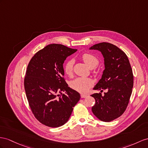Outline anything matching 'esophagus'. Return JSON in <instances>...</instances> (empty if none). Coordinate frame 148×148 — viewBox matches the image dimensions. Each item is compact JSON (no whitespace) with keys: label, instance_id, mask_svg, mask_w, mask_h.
<instances>
[{"label":"esophagus","instance_id":"obj_1","mask_svg":"<svg viewBox=\"0 0 148 148\" xmlns=\"http://www.w3.org/2000/svg\"><path fill=\"white\" fill-rule=\"evenodd\" d=\"M81 98H85V97H87V95H86V94H81Z\"/></svg>","mask_w":148,"mask_h":148}]
</instances>
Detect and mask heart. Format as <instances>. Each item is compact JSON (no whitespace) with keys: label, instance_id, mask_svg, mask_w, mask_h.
<instances>
[{"label":"heart","instance_id":"heart-1","mask_svg":"<svg viewBox=\"0 0 148 148\" xmlns=\"http://www.w3.org/2000/svg\"><path fill=\"white\" fill-rule=\"evenodd\" d=\"M83 61L89 68L95 67L99 64V59L96 56L89 52H85L81 56ZM74 61L73 59L68 60L64 66V72L69 75L73 74ZM93 85V81L91 79L88 77H77L70 82L72 89L80 92H86Z\"/></svg>","mask_w":148,"mask_h":148}]
</instances>
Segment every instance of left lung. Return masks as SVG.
I'll list each match as a JSON object with an SVG mask.
<instances>
[{
    "instance_id": "8db88e82",
    "label": "left lung",
    "mask_w": 148,
    "mask_h": 148,
    "mask_svg": "<svg viewBox=\"0 0 148 148\" xmlns=\"http://www.w3.org/2000/svg\"><path fill=\"white\" fill-rule=\"evenodd\" d=\"M90 49L101 51L104 58L105 69L94 89L106 90L103 95H91L96 101L92 111L101 121L110 122L126 111L133 88V73L127 56L115 45L101 42Z\"/></svg>"
}]
</instances>
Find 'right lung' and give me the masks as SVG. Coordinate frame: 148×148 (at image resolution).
Instances as JSON below:
<instances>
[{"label": "right lung", "instance_id": "right-lung-1", "mask_svg": "<svg viewBox=\"0 0 148 148\" xmlns=\"http://www.w3.org/2000/svg\"><path fill=\"white\" fill-rule=\"evenodd\" d=\"M76 51L62 44H50L36 52L28 64L24 82L26 97L34 116L45 126H62L80 99V94L64 77V60Z\"/></svg>", "mask_w": 148, "mask_h": 148}]
</instances>
